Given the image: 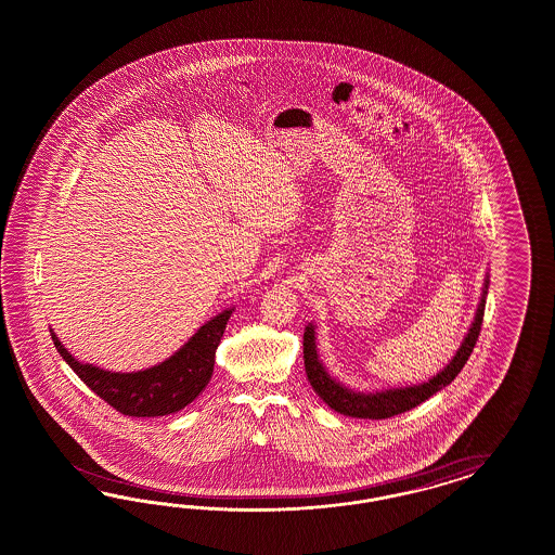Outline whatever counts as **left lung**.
Instances as JSON below:
<instances>
[{"label":"left lung","instance_id":"8db88e82","mask_svg":"<svg viewBox=\"0 0 555 555\" xmlns=\"http://www.w3.org/2000/svg\"><path fill=\"white\" fill-rule=\"evenodd\" d=\"M488 281L485 283V293L478 305L476 320L472 323L470 332L464 339L462 348L457 350L454 360L441 370L437 376H434L429 383L420 385V387L395 388V390H383V392H353L350 388L337 385L336 380L325 372L323 364L318 360V350H315V332L313 325L305 330L302 336V358H305V372L311 383L313 390L320 395L325 403L330 404L334 411L341 415H350L358 420H390L395 415H401L404 411L417 406V404L427 401L434 397L437 390L448 387L455 376L462 372L464 364L468 362L472 350L478 341L480 330H482V320H485V305H487Z\"/></svg>","mask_w":555,"mask_h":555}]
</instances>
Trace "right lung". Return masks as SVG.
Masks as SVG:
<instances>
[{"instance_id": "add662e5", "label": "right lung", "mask_w": 555, "mask_h": 555, "mask_svg": "<svg viewBox=\"0 0 555 555\" xmlns=\"http://www.w3.org/2000/svg\"><path fill=\"white\" fill-rule=\"evenodd\" d=\"M232 311L207 321L185 346L167 362L134 374H118L77 362L59 337L51 334L54 348L73 372L100 399L128 417H163L185 409L207 387L221 336Z\"/></svg>"}]
</instances>
